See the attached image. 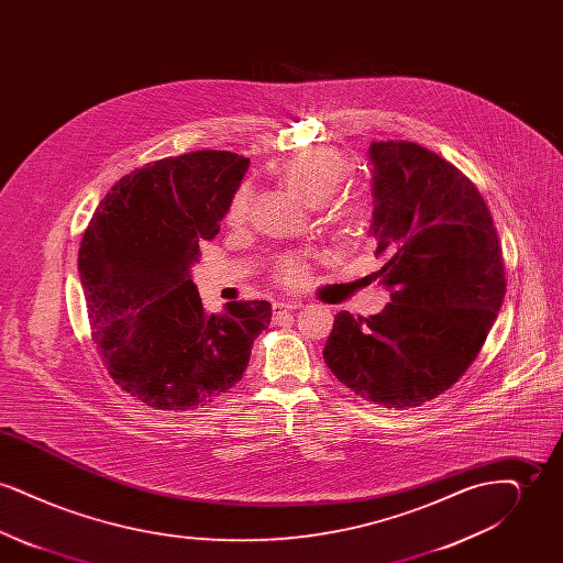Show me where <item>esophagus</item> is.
I'll list each match as a JSON object with an SVG mask.
<instances>
[{"label":"esophagus","instance_id":"1","mask_svg":"<svg viewBox=\"0 0 563 563\" xmlns=\"http://www.w3.org/2000/svg\"><path fill=\"white\" fill-rule=\"evenodd\" d=\"M301 303L297 301V299H280V301H274L272 303V310H274V314H278V312H289V310H295V308H299Z\"/></svg>","mask_w":563,"mask_h":563}]
</instances>
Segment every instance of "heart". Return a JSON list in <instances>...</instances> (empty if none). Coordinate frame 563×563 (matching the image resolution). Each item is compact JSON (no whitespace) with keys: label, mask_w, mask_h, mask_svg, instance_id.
<instances>
[{"label":"heart","mask_w":563,"mask_h":563,"mask_svg":"<svg viewBox=\"0 0 563 563\" xmlns=\"http://www.w3.org/2000/svg\"><path fill=\"white\" fill-rule=\"evenodd\" d=\"M278 177L295 196L310 209H319L327 205L350 177V164L338 152L329 147H312L295 154L294 158L285 162L278 168ZM253 205V189L249 184H242L234 191L228 205V221L232 225H241L251 213ZM331 221L342 228L349 236L363 234L367 225V209L358 205H338L331 209ZM278 274L287 285H295L303 278L306 268L299 260H283L278 266Z\"/></svg>","instance_id":"1"}]
</instances>
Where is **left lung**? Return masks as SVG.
<instances>
[{"mask_svg":"<svg viewBox=\"0 0 563 563\" xmlns=\"http://www.w3.org/2000/svg\"><path fill=\"white\" fill-rule=\"evenodd\" d=\"M369 234L390 303L369 319L340 312L322 350L365 401L418 407L454 386L479 354L505 291L498 232L454 164L409 141L369 145Z\"/></svg>","mask_w":563,"mask_h":563,"instance_id":"left-lung-1","label":"left lung"}]
</instances>
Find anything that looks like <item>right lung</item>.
I'll use <instances>...</instances> for the list:
<instances>
[{
    "mask_svg": "<svg viewBox=\"0 0 563 563\" xmlns=\"http://www.w3.org/2000/svg\"><path fill=\"white\" fill-rule=\"evenodd\" d=\"M249 158L191 152L122 177L92 214L78 253L92 338L113 382L168 411L207 405L241 382L268 301L209 314L191 280Z\"/></svg>",
    "mask_w": 563,
    "mask_h": 563,
    "instance_id": "obj_1",
    "label": "right lung"
}]
</instances>
